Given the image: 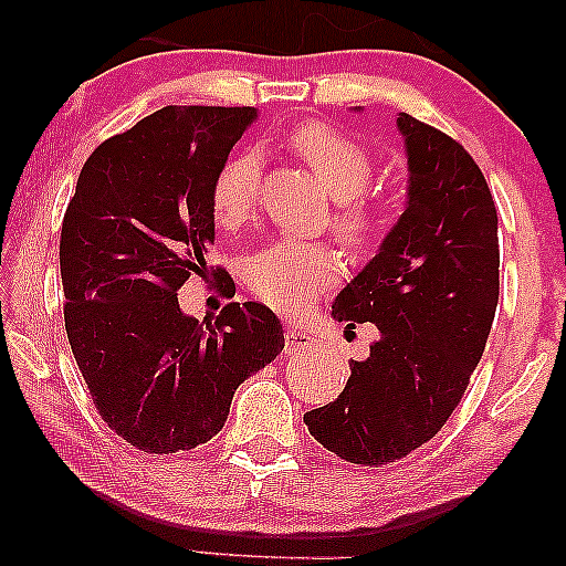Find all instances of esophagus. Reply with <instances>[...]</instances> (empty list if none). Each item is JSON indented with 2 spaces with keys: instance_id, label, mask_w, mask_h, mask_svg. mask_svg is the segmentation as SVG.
<instances>
[{
  "instance_id": "1",
  "label": "esophagus",
  "mask_w": 566,
  "mask_h": 566,
  "mask_svg": "<svg viewBox=\"0 0 566 566\" xmlns=\"http://www.w3.org/2000/svg\"><path fill=\"white\" fill-rule=\"evenodd\" d=\"M316 340H313L308 333L301 331V328H285V348H289V354H295V350H308Z\"/></svg>"
}]
</instances>
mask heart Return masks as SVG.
<instances>
[{
    "label": "heart",
    "instance_id": "1",
    "mask_svg": "<svg viewBox=\"0 0 566 566\" xmlns=\"http://www.w3.org/2000/svg\"><path fill=\"white\" fill-rule=\"evenodd\" d=\"M289 143L336 198L333 226L340 238L354 248L374 245L384 233V210L366 192L376 170L366 145L318 119L295 127ZM258 185V165L250 155H235L220 165L210 185V210L218 228L238 230L255 216ZM340 273L344 258L336 248L295 240H281L250 255L243 268L250 293L283 316L308 311L323 291L338 283Z\"/></svg>",
    "mask_w": 566,
    "mask_h": 566
}]
</instances>
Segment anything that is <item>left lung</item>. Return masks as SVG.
Masks as SVG:
<instances>
[{
	"label": "left lung",
	"instance_id": "1",
	"mask_svg": "<svg viewBox=\"0 0 566 566\" xmlns=\"http://www.w3.org/2000/svg\"><path fill=\"white\" fill-rule=\"evenodd\" d=\"M409 208L378 255L338 293L333 318L376 323L344 391L303 416L311 437L350 464L409 457L449 421L484 354L499 303L492 190L464 145L401 113Z\"/></svg>",
	"mask_w": 566,
	"mask_h": 566
}]
</instances>
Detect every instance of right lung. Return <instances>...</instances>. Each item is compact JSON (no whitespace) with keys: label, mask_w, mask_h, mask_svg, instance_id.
<instances>
[{"label":"right lung","mask_w":566,"mask_h":566,"mask_svg":"<svg viewBox=\"0 0 566 566\" xmlns=\"http://www.w3.org/2000/svg\"><path fill=\"white\" fill-rule=\"evenodd\" d=\"M253 119L255 107L157 109L95 147L64 210V328L102 421L135 449L210 441L235 388L283 350L263 303L233 301L202 323L178 305L190 275L220 272L206 263L210 185Z\"/></svg>","instance_id":"right-lung-1"}]
</instances>
